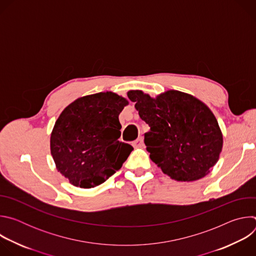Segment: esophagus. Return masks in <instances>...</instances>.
Masks as SVG:
<instances>
[{"mask_svg": "<svg viewBox=\"0 0 256 256\" xmlns=\"http://www.w3.org/2000/svg\"><path fill=\"white\" fill-rule=\"evenodd\" d=\"M132 146L134 148H142L144 146V138L142 136H140L138 140H136L134 142H132Z\"/></svg>", "mask_w": 256, "mask_h": 256, "instance_id": "1", "label": "esophagus"}]
</instances>
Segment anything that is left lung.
<instances>
[{
	"label": "left lung",
	"mask_w": 256,
	"mask_h": 256,
	"mask_svg": "<svg viewBox=\"0 0 256 256\" xmlns=\"http://www.w3.org/2000/svg\"><path fill=\"white\" fill-rule=\"evenodd\" d=\"M128 96L150 126L144 144L151 160L165 174L178 181H194L210 172L222 151L223 136L206 104L175 90L156 99L138 90Z\"/></svg>",
	"instance_id": "left-lung-1"
}]
</instances>
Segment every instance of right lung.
<instances>
[{"instance_id": "1", "label": "right lung", "mask_w": 256, "mask_h": 256, "mask_svg": "<svg viewBox=\"0 0 256 256\" xmlns=\"http://www.w3.org/2000/svg\"><path fill=\"white\" fill-rule=\"evenodd\" d=\"M128 104L116 93L100 92L64 109L50 136V152L58 171L72 186H97L122 168L134 150L118 140V116Z\"/></svg>"}]
</instances>
